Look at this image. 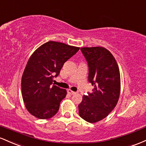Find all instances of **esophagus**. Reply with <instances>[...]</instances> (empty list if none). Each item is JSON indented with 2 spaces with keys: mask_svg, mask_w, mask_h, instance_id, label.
Segmentation results:
<instances>
[{
  "mask_svg": "<svg viewBox=\"0 0 146 146\" xmlns=\"http://www.w3.org/2000/svg\"><path fill=\"white\" fill-rule=\"evenodd\" d=\"M68 92L69 93V94H72V95H73V94H76V92H75L72 91L71 90H68Z\"/></svg>",
  "mask_w": 146,
  "mask_h": 146,
  "instance_id": "esophagus-1",
  "label": "esophagus"
}]
</instances>
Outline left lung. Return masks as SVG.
Wrapping results in <instances>:
<instances>
[{"label": "left lung", "instance_id": "1", "mask_svg": "<svg viewBox=\"0 0 146 146\" xmlns=\"http://www.w3.org/2000/svg\"><path fill=\"white\" fill-rule=\"evenodd\" d=\"M88 65V81L94 86L92 92L83 96L78 114L89 123L102 120L115 108L119 98L121 78L115 58L103 47H82Z\"/></svg>", "mask_w": 146, "mask_h": 146}]
</instances>
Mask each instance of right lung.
I'll use <instances>...</instances> for the list:
<instances>
[{
	"label": "right lung",
	"instance_id": "add662e5",
	"mask_svg": "<svg viewBox=\"0 0 146 146\" xmlns=\"http://www.w3.org/2000/svg\"><path fill=\"white\" fill-rule=\"evenodd\" d=\"M78 50L79 47L63 42L48 41L32 54L21 81L23 99L31 114L47 119L56 114L67 91L54 86L53 78L58 76L63 64Z\"/></svg>",
	"mask_w": 146,
	"mask_h": 146
}]
</instances>
